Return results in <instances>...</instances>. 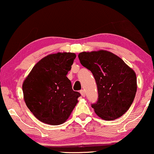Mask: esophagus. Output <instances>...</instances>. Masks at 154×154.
I'll use <instances>...</instances> for the list:
<instances>
[{
    "instance_id": "esophagus-1",
    "label": "esophagus",
    "mask_w": 154,
    "mask_h": 154,
    "mask_svg": "<svg viewBox=\"0 0 154 154\" xmlns=\"http://www.w3.org/2000/svg\"><path fill=\"white\" fill-rule=\"evenodd\" d=\"M80 93H81V96H82V97H85V91H84V90H81Z\"/></svg>"
}]
</instances>
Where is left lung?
<instances>
[{"label": "left lung", "mask_w": 154, "mask_h": 154, "mask_svg": "<svg viewBox=\"0 0 154 154\" xmlns=\"http://www.w3.org/2000/svg\"><path fill=\"white\" fill-rule=\"evenodd\" d=\"M81 64L91 71L98 88L99 99L91 104L104 120L119 118L129 109L137 91L136 74L120 57L101 50L79 54Z\"/></svg>", "instance_id": "left-lung-1"}]
</instances>
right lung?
<instances>
[{
  "label": "right lung",
  "instance_id": "obj_1",
  "mask_svg": "<svg viewBox=\"0 0 154 154\" xmlns=\"http://www.w3.org/2000/svg\"><path fill=\"white\" fill-rule=\"evenodd\" d=\"M75 57L73 52L45 56L23 81V100L36 118L45 124L64 123L79 102L80 93L72 89L66 76Z\"/></svg>",
  "mask_w": 154,
  "mask_h": 154
}]
</instances>
